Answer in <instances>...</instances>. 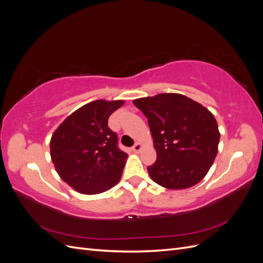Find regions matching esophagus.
I'll list each match as a JSON object with an SVG mask.
<instances>
[{
	"mask_svg": "<svg viewBox=\"0 0 263 263\" xmlns=\"http://www.w3.org/2000/svg\"><path fill=\"white\" fill-rule=\"evenodd\" d=\"M144 148V145L141 144V142H136V145H135L134 147H133V151L134 153H136V154H138V153H140V150Z\"/></svg>",
	"mask_w": 263,
	"mask_h": 263,
	"instance_id": "34e87169",
	"label": "esophagus"
}]
</instances>
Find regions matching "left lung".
Instances as JSON below:
<instances>
[{"instance_id": "8db88e82", "label": "left lung", "mask_w": 263, "mask_h": 263, "mask_svg": "<svg viewBox=\"0 0 263 263\" xmlns=\"http://www.w3.org/2000/svg\"><path fill=\"white\" fill-rule=\"evenodd\" d=\"M148 118L156 162L150 178L169 190L201 182L218 153L220 133L214 115L200 103L179 93H161L133 101Z\"/></svg>"}]
</instances>
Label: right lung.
Here are the masks:
<instances>
[{"label":"right lung","instance_id":"add662e5","mask_svg":"<svg viewBox=\"0 0 263 263\" xmlns=\"http://www.w3.org/2000/svg\"><path fill=\"white\" fill-rule=\"evenodd\" d=\"M125 101L97 100L78 108L50 139V157L59 177L77 192L100 194L122 178L127 154L117 147V135L107 121Z\"/></svg>","mask_w":263,"mask_h":263}]
</instances>
